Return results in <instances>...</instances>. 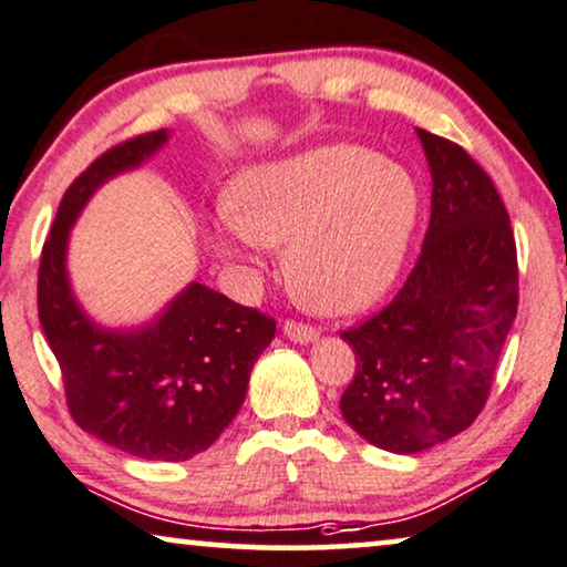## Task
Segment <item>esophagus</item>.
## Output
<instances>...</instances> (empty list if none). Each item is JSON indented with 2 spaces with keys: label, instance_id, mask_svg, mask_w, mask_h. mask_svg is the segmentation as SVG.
Returning a JSON list of instances; mask_svg holds the SVG:
<instances>
[{
  "label": "esophagus",
  "instance_id": "1",
  "mask_svg": "<svg viewBox=\"0 0 567 567\" xmlns=\"http://www.w3.org/2000/svg\"><path fill=\"white\" fill-rule=\"evenodd\" d=\"M282 333L290 338L292 343H312L318 338V331L312 326H302V323H292V320H287L282 326Z\"/></svg>",
  "mask_w": 567,
  "mask_h": 567
}]
</instances>
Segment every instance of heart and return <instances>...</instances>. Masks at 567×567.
I'll return each instance as SVG.
<instances>
[{
  "label": "heart",
  "mask_w": 567,
  "mask_h": 567,
  "mask_svg": "<svg viewBox=\"0 0 567 567\" xmlns=\"http://www.w3.org/2000/svg\"><path fill=\"white\" fill-rule=\"evenodd\" d=\"M420 188L359 145H320L244 167L214 226L218 255L259 267L285 247L295 295L323 316L367 310L392 290L415 239Z\"/></svg>",
  "instance_id": "obj_1"
}]
</instances>
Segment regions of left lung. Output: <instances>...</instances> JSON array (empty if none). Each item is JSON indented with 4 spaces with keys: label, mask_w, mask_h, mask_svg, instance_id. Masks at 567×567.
<instances>
[{
    "label": "left lung",
    "mask_w": 567,
    "mask_h": 567,
    "mask_svg": "<svg viewBox=\"0 0 567 567\" xmlns=\"http://www.w3.org/2000/svg\"><path fill=\"white\" fill-rule=\"evenodd\" d=\"M415 132L433 181L420 259L390 306L341 333L357 353L343 420L402 455L451 441L478 417L519 292L509 214L492 177L463 147Z\"/></svg>",
    "instance_id": "8db88e82"
}]
</instances>
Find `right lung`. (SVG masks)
Segmentation results:
<instances>
[{
	"label": "right lung",
	"mask_w": 567,
	"mask_h": 567,
	"mask_svg": "<svg viewBox=\"0 0 567 567\" xmlns=\"http://www.w3.org/2000/svg\"><path fill=\"white\" fill-rule=\"evenodd\" d=\"M167 140V130L142 134L75 177L42 247L38 312L79 427L134 458L175 463L229 427L255 361L272 343L275 320L196 280L140 326L99 323L75 298L68 275L73 224L101 185L137 171Z\"/></svg>",
	"instance_id": "1"
}]
</instances>
